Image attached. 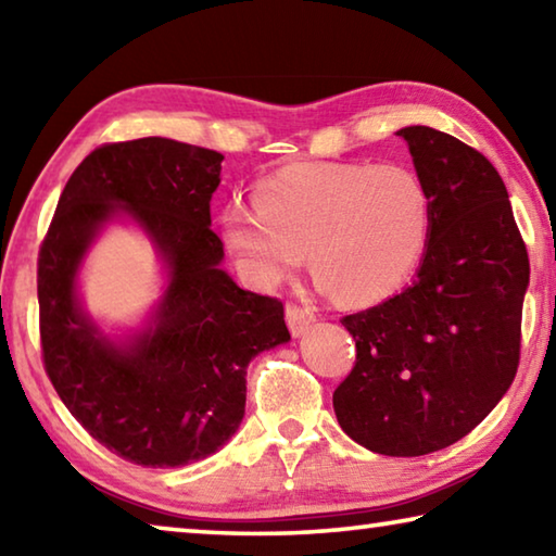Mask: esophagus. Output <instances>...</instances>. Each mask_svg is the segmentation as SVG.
I'll use <instances>...</instances> for the list:
<instances>
[{
    "label": "esophagus",
    "mask_w": 556,
    "mask_h": 556,
    "mask_svg": "<svg viewBox=\"0 0 556 556\" xmlns=\"http://www.w3.org/2000/svg\"><path fill=\"white\" fill-rule=\"evenodd\" d=\"M314 321H316V314L312 306L287 304V324H289L291 336H304Z\"/></svg>",
    "instance_id": "obj_1"
}]
</instances>
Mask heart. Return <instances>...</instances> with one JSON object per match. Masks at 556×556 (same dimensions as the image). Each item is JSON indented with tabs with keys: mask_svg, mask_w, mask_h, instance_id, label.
I'll return each instance as SVG.
<instances>
[{
	"mask_svg": "<svg viewBox=\"0 0 556 556\" xmlns=\"http://www.w3.org/2000/svg\"><path fill=\"white\" fill-rule=\"evenodd\" d=\"M431 235V193L412 166L299 164L255 186V208L225 205L220 238L244 275L279 285L301 262L345 304L365 306L407 285Z\"/></svg>",
	"mask_w": 556,
	"mask_h": 556,
	"instance_id": "obj_1",
	"label": "heart"
}]
</instances>
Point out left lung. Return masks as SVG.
I'll return each mask as SVG.
<instances>
[{
    "label": "left lung",
    "mask_w": 556,
    "mask_h": 556,
    "mask_svg": "<svg viewBox=\"0 0 556 556\" xmlns=\"http://www.w3.org/2000/svg\"><path fill=\"white\" fill-rule=\"evenodd\" d=\"M431 193L414 285L343 316L355 365L333 392L338 425L382 456H425L476 429L520 365L530 260L501 174L431 127L397 131Z\"/></svg>",
    "instance_id": "obj_1"
}]
</instances>
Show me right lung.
Wrapping results in <instances>:
<instances>
[{
	"label": "right lung",
	"mask_w": 556,
	"mask_h": 556,
	"mask_svg": "<svg viewBox=\"0 0 556 556\" xmlns=\"http://www.w3.org/2000/svg\"><path fill=\"white\" fill-rule=\"evenodd\" d=\"M220 162L213 149L164 137L102 144L65 184L39 250L46 375L83 429L137 466L215 454L242 421L250 361L291 338L279 299L220 269L211 230ZM117 214L146 228L169 267L155 324L125 346L99 333L74 294L91 238Z\"/></svg>",
	"instance_id": "add662e5"
}]
</instances>
